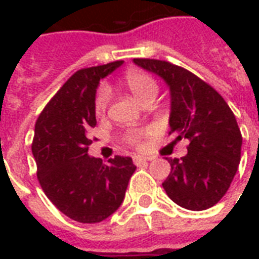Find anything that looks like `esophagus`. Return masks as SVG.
<instances>
[{"label":"esophagus","mask_w":259,"mask_h":259,"mask_svg":"<svg viewBox=\"0 0 259 259\" xmlns=\"http://www.w3.org/2000/svg\"><path fill=\"white\" fill-rule=\"evenodd\" d=\"M147 161H148V158L143 157V155H136V157L133 158V162H135L136 165H141V163H146Z\"/></svg>","instance_id":"1"}]
</instances>
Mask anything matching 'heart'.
Listing matches in <instances>:
<instances>
[{"label": "heart", "instance_id": "b5f03b06", "mask_svg": "<svg viewBox=\"0 0 259 259\" xmlns=\"http://www.w3.org/2000/svg\"><path fill=\"white\" fill-rule=\"evenodd\" d=\"M123 83L126 89L133 94V97L140 104L147 101L148 98H155L158 90H159L157 80L154 79L151 74L143 72V70H137V69H132V70L126 72ZM108 100H109V91L105 87H101L97 91L96 101H94V109H96L97 116L105 115L108 108ZM150 133H151L150 130L132 132L129 133L130 144H133L135 147H143V136H148Z\"/></svg>", "mask_w": 259, "mask_h": 259}]
</instances>
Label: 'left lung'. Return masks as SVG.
<instances>
[{
	"instance_id": "8db88e82",
	"label": "left lung",
	"mask_w": 259,
	"mask_h": 259,
	"mask_svg": "<svg viewBox=\"0 0 259 259\" xmlns=\"http://www.w3.org/2000/svg\"><path fill=\"white\" fill-rule=\"evenodd\" d=\"M133 62L169 85V135L189 140L185 157L168 159L170 174L163 189L186 209L211 208L226 194L239 168L243 139L234 113L215 89L190 70L159 59Z\"/></svg>"
}]
</instances>
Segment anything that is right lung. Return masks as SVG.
Segmentation results:
<instances>
[{
    "label": "right lung",
    "mask_w": 259,
    "mask_h": 259,
    "mask_svg": "<svg viewBox=\"0 0 259 259\" xmlns=\"http://www.w3.org/2000/svg\"><path fill=\"white\" fill-rule=\"evenodd\" d=\"M123 64L80 69L42 109L34 126L31 152L37 179L48 200L80 223H98L123 202L136 166L116 155L102 163L89 155L90 130L97 124L96 91L100 80Z\"/></svg>",
    "instance_id": "obj_1"
}]
</instances>
